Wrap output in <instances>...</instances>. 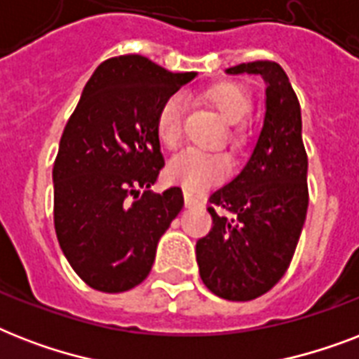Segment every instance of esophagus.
Instances as JSON below:
<instances>
[{
    "label": "esophagus",
    "instance_id": "1",
    "mask_svg": "<svg viewBox=\"0 0 359 359\" xmlns=\"http://www.w3.org/2000/svg\"><path fill=\"white\" fill-rule=\"evenodd\" d=\"M184 203L186 207H196V205H199V199L194 194H190V191H184Z\"/></svg>",
    "mask_w": 359,
    "mask_h": 359
}]
</instances>
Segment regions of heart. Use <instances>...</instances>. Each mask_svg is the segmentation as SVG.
<instances>
[{
	"label": "heart",
	"mask_w": 359,
	"mask_h": 359,
	"mask_svg": "<svg viewBox=\"0 0 359 359\" xmlns=\"http://www.w3.org/2000/svg\"><path fill=\"white\" fill-rule=\"evenodd\" d=\"M205 97L218 109L227 123H240L248 117L251 109V98L245 89L236 83H216L207 89ZM182 114L184 100L180 95H171L163 100L156 115V135L165 149H177L182 137ZM231 163L225 154L219 152L186 151L169 163L168 179L180 184L186 191H203L216 184L229 173Z\"/></svg>",
	"instance_id": "heart-1"
}]
</instances>
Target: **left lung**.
Segmentation results:
<instances>
[{
	"mask_svg": "<svg viewBox=\"0 0 359 359\" xmlns=\"http://www.w3.org/2000/svg\"><path fill=\"white\" fill-rule=\"evenodd\" d=\"M227 74H257L266 83V114L244 169L210 196L212 229L197 240L199 276L219 298L248 302L287 272L306 222L307 154L300 102L273 61L242 63Z\"/></svg>",
	"mask_w": 359,
	"mask_h": 359,
	"instance_id": "1",
	"label": "left lung"
}]
</instances>
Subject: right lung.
<instances>
[{"mask_svg":"<svg viewBox=\"0 0 359 359\" xmlns=\"http://www.w3.org/2000/svg\"><path fill=\"white\" fill-rule=\"evenodd\" d=\"M196 78L143 55L98 65L65 126L53 163V225L74 272L102 292L149 276L160 236L184 205L180 188L154 194L163 156L156 115Z\"/></svg>","mask_w":359,"mask_h":359,"instance_id":"1","label":"right lung"}]
</instances>
